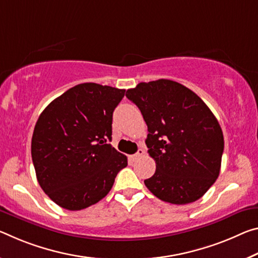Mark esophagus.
Segmentation results:
<instances>
[{"instance_id": "1", "label": "esophagus", "mask_w": 258, "mask_h": 258, "mask_svg": "<svg viewBox=\"0 0 258 258\" xmlns=\"http://www.w3.org/2000/svg\"><path fill=\"white\" fill-rule=\"evenodd\" d=\"M144 154H145V150L140 148V149L138 150L137 154H134V155H132V156H131V159H132V161H137V159H139L140 157L144 156Z\"/></svg>"}]
</instances>
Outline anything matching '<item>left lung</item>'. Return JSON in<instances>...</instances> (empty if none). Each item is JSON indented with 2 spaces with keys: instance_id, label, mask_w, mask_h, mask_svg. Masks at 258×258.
<instances>
[{
  "instance_id": "8db88e82",
  "label": "left lung",
  "mask_w": 258,
  "mask_h": 258,
  "mask_svg": "<svg viewBox=\"0 0 258 258\" xmlns=\"http://www.w3.org/2000/svg\"><path fill=\"white\" fill-rule=\"evenodd\" d=\"M148 126L146 145L156 162L145 185L172 204L194 202L218 178L224 137L208 105L189 88L173 80L140 83L127 89Z\"/></svg>"
}]
</instances>
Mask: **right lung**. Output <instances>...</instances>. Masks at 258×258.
<instances>
[{
  "mask_svg": "<svg viewBox=\"0 0 258 258\" xmlns=\"http://www.w3.org/2000/svg\"><path fill=\"white\" fill-rule=\"evenodd\" d=\"M125 89L77 85L48 104L32 137L39 185L57 206L76 211L93 206L112 188L127 157L109 144L112 113Z\"/></svg>",
  "mask_w": 258,
  "mask_h": 258,
  "instance_id": "1",
  "label": "right lung"
}]
</instances>
